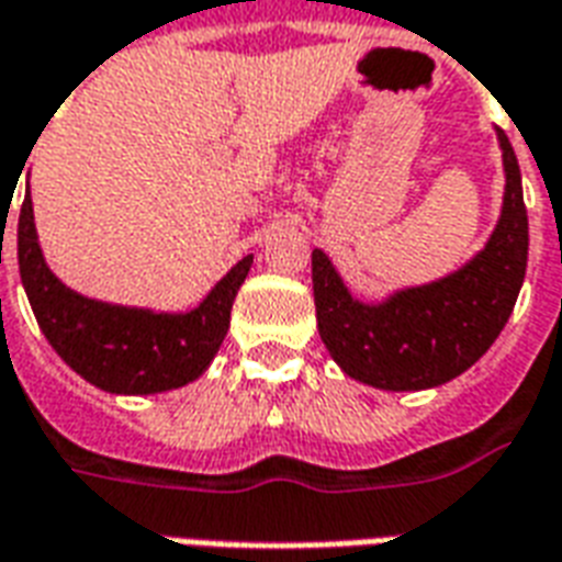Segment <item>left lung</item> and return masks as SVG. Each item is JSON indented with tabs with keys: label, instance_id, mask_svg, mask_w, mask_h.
I'll use <instances>...</instances> for the list:
<instances>
[{
	"label": "left lung",
	"instance_id": "1",
	"mask_svg": "<svg viewBox=\"0 0 562 562\" xmlns=\"http://www.w3.org/2000/svg\"><path fill=\"white\" fill-rule=\"evenodd\" d=\"M496 140L506 173L503 210L484 249L454 273L370 304L313 249L318 334L346 376L382 391L436 389L470 370L506 328L527 273L530 232L515 149L503 132Z\"/></svg>",
	"mask_w": 562,
	"mask_h": 562
}]
</instances>
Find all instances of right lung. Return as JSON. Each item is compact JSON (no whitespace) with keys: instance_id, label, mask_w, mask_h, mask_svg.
<instances>
[{"instance_id":"add662e5","label":"right lung","mask_w":562,"mask_h":562,"mask_svg":"<svg viewBox=\"0 0 562 562\" xmlns=\"http://www.w3.org/2000/svg\"><path fill=\"white\" fill-rule=\"evenodd\" d=\"M18 265L38 328L78 376L111 394H161L195 382L216 358L252 256L240 258L186 313L108 304L68 289L47 268L26 189L18 220Z\"/></svg>"}]
</instances>
